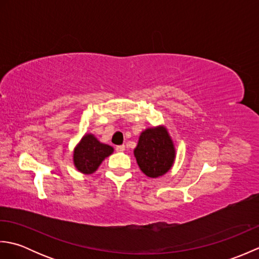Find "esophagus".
<instances>
[{
  "label": "esophagus",
  "instance_id": "obj_1",
  "mask_svg": "<svg viewBox=\"0 0 259 259\" xmlns=\"http://www.w3.org/2000/svg\"><path fill=\"white\" fill-rule=\"evenodd\" d=\"M124 149H125L124 145H121V146H117V147H115V150H117L118 152H122V151H124Z\"/></svg>",
  "mask_w": 259,
  "mask_h": 259
}]
</instances>
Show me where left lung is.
Returning a JSON list of instances; mask_svg holds the SVG:
<instances>
[{"label": "left lung", "instance_id": "8db88e82", "mask_svg": "<svg viewBox=\"0 0 259 259\" xmlns=\"http://www.w3.org/2000/svg\"><path fill=\"white\" fill-rule=\"evenodd\" d=\"M134 155L140 170L150 178H158L171 169L176 158L174 141L163 125L141 133Z\"/></svg>", "mask_w": 259, "mask_h": 259}]
</instances>
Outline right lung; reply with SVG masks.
Returning <instances> with one entry per match:
<instances>
[{"mask_svg":"<svg viewBox=\"0 0 259 259\" xmlns=\"http://www.w3.org/2000/svg\"><path fill=\"white\" fill-rule=\"evenodd\" d=\"M113 152V148L102 144L92 134H85L73 151V163L80 172L90 175Z\"/></svg>","mask_w":259,"mask_h":259,"instance_id":"right-lung-1","label":"right lung"}]
</instances>
